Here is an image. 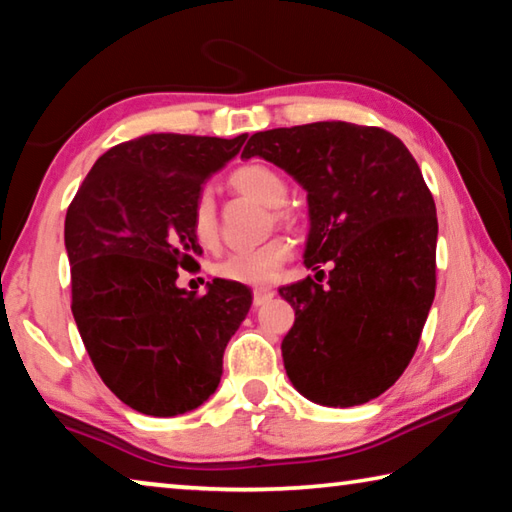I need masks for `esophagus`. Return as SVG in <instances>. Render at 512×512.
<instances>
[{
    "label": "esophagus",
    "instance_id": "esophagus-1",
    "mask_svg": "<svg viewBox=\"0 0 512 512\" xmlns=\"http://www.w3.org/2000/svg\"><path fill=\"white\" fill-rule=\"evenodd\" d=\"M275 296V293L271 291V289H255L253 291V302H255V307H259V305H264V302H268Z\"/></svg>",
    "mask_w": 512,
    "mask_h": 512
}]
</instances>
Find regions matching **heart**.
Wrapping results in <instances>:
<instances>
[{
	"label": "heart",
	"mask_w": 512,
	"mask_h": 512,
	"mask_svg": "<svg viewBox=\"0 0 512 512\" xmlns=\"http://www.w3.org/2000/svg\"><path fill=\"white\" fill-rule=\"evenodd\" d=\"M228 183L237 194L273 207L275 223L289 225L293 221L291 214L282 207L289 198V185L275 169L259 162L241 164L230 173ZM192 232L203 248H216L219 244V210H216L212 189H201L196 196L192 205ZM291 253L293 250L287 239H271L255 250L228 255L216 264L214 271L221 280L246 284V287H266L275 282L282 266L291 259Z\"/></svg>",
	"instance_id": "b5f03b06"
}]
</instances>
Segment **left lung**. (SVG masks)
<instances>
[{"instance_id": "left-lung-1", "label": "left lung", "mask_w": 512, "mask_h": 512, "mask_svg": "<svg viewBox=\"0 0 512 512\" xmlns=\"http://www.w3.org/2000/svg\"><path fill=\"white\" fill-rule=\"evenodd\" d=\"M253 155L307 189L305 266L332 264L327 284L280 289L296 311L291 384L323 406L375 400L409 366L436 296V203L418 162L393 133L348 121L255 133L241 158Z\"/></svg>"}]
</instances>
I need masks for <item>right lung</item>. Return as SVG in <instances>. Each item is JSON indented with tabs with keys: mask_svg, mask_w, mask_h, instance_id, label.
<instances>
[{
	"mask_svg": "<svg viewBox=\"0 0 512 512\" xmlns=\"http://www.w3.org/2000/svg\"><path fill=\"white\" fill-rule=\"evenodd\" d=\"M235 140L153 133L94 162L65 216L72 314L85 350L121 402L155 418L201 406L221 381L223 352L246 318V284L178 289L203 253L192 205L235 158Z\"/></svg>",
	"mask_w": 512,
	"mask_h": 512,
	"instance_id": "right-lung-1",
	"label": "right lung"
}]
</instances>
